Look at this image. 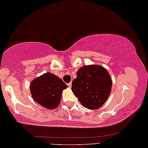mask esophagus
Here are the masks:
<instances>
[{"label": "esophagus", "instance_id": "34e87169", "mask_svg": "<svg viewBox=\"0 0 148 148\" xmlns=\"http://www.w3.org/2000/svg\"><path fill=\"white\" fill-rule=\"evenodd\" d=\"M67 86H68L69 88H71L72 87V83H69V84H67Z\"/></svg>", "mask_w": 148, "mask_h": 148}]
</instances>
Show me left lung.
<instances>
[{"instance_id":"8db88e82","label":"left lung","mask_w":148,"mask_h":148,"mask_svg":"<svg viewBox=\"0 0 148 148\" xmlns=\"http://www.w3.org/2000/svg\"><path fill=\"white\" fill-rule=\"evenodd\" d=\"M112 79L104 67L98 64L84 65L78 69L72 90L80 103L88 109H98L111 94Z\"/></svg>"}]
</instances>
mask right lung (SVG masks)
I'll return each instance as SVG.
<instances>
[{
	"label": "right lung",
	"instance_id": "1",
	"mask_svg": "<svg viewBox=\"0 0 148 148\" xmlns=\"http://www.w3.org/2000/svg\"><path fill=\"white\" fill-rule=\"evenodd\" d=\"M67 85L58 76L50 72L35 78L30 84L34 101L47 109H54L60 104L63 90Z\"/></svg>",
	"mask_w": 148,
	"mask_h": 148
}]
</instances>
